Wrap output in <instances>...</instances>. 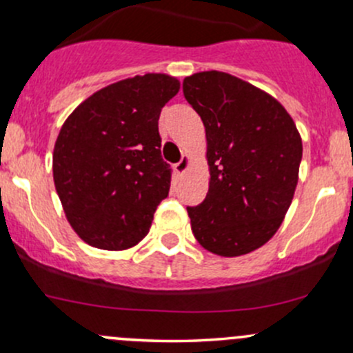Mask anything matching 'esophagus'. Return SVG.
Here are the masks:
<instances>
[{"label":"esophagus","instance_id":"esophagus-1","mask_svg":"<svg viewBox=\"0 0 353 353\" xmlns=\"http://www.w3.org/2000/svg\"><path fill=\"white\" fill-rule=\"evenodd\" d=\"M188 167H190V157L184 155L183 159H181L176 165H174V169H176L177 174H184L188 170Z\"/></svg>","mask_w":353,"mask_h":353}]
</instances>
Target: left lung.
<instances>
[{"label":"left lung","mask_w":353,"mask_h":353,"mask_svg":"<svg viewBox=\"0 0 353 353\" xmlns=\"http://www.w3.org/2000/svg\"><path fill=\"white\" fill-rule=\"evenodd\" d=\"M206 131L210 188L190 206L191 230L206 251L234 258L268 243L282 225L299 179L302 140L276 99L223 71L183 81Z\"/></svg>","instance_id":"obj_1"}]
</instances>
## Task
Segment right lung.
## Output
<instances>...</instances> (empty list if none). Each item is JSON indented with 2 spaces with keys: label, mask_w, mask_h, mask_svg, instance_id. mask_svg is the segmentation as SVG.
Returning a JSON list of instances; mask_svg holds the SVG:
<instances>
[{
  "label": "right lung",
  "mask_w": 353,
  "mask_h": 353,
  "mask_svg": "<svg viewBox=\"0 0 353 353\" xmlns=\"http://www.w3.org/2000/svg\"><path fill=\"white\" fill-rule=\"evenodd\" d=\"M179 80L147 73L109 85L63 124L52 176L66 219L85 243L108 251L133 248L167 198L172 169L160 155L159 117Z\"/></svg>",
  "instance_id": "1"
}]
</instances>
